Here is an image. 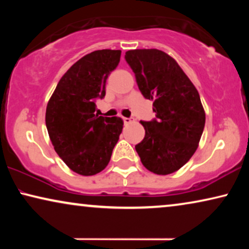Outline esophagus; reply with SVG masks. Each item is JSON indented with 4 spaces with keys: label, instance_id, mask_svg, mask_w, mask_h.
Wrapping results in <instances>:
<instances>
[{
    "label": "esophagus",
    "instance_id": "34e87169",
    "mask_svg": "<svg viewBox=\"0 0 249 249\" xmlns=\"http://www.w3.org/2000/svg\"><path fill=\"white\" fill-rule=\"evenodd\" d=\"M124 124H131L132 120L129 118H124Z\"/></svg>",
    "mask_w": 249,
    "mask_h": 249
}]
</instances>
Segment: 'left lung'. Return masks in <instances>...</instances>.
Listing matches in <instances>:
<instances>
[{
  "mask_svg": "<svg viewBox=\"0 0 249 249\" xmlns=\"http://www.w3.org/2000/svg\"><path fill=\"white\" fill-rule=\"evenodd\" d=\"M124 57L139 90L153 101L156 117L141 121L145 137L135 148L142 165L160 176L178 171L196 152L205 125L198 91L177 61L163 51L131 50Z\"/></svg>",
  "mask_w": 249,
  "mask_h": 249,
  "instance_id": "1",
  "label": "left lung"
}]
</instances>
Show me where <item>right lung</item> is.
<instances>
[{
	"label": "right lung",
	"mask_w": 249,
	"mask_h": 249,
	"mask_svg": "<svg viewBox=\"0 0 249 249\" xmlns=\"http://www.w3.org/2000/svg\"><path fill=\"white\" fill-rule=\"evenodd\" d=\"M120 56V50H98L83 56L63 74L47 103L45 122L54 149L80 176L107 168L122 132L121 118L94 114L95 100L105 96V83Z\"/></svg>",
	"instance_id": "right-lung-1"
}]
</instances>
